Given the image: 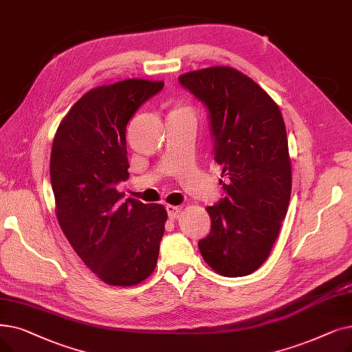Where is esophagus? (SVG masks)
I'll return each instance as SVG.
<instances>
[{"label":"esophagus","instance_id":"obj_1","mask_svg":"<svg viewBox=\"0 0 352 352\" xmlns=\"http://www.w3.org/2000/svg\"><path fill=\"white\" fill-rule=\"evenodd\" d=\"M165 208H166V212H168V217H170V219L178 217V214L181 212V207H178V206L168 204Z\"/></svg>","mask_w":352,"mask_h":352}]
</instances>
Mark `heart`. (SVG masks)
I'll use <instances>...</instances> for the list:
<instances>
[{"instance_id": "1", "label": "heart", "mask_w": 352, "mask_h": 352, "mask_svg": "<svg viewBox=\"0 0 352 352\" xmlns=\"http://www.w3.org/2000/svg\"><path fill=\"white\" fill-rule=\"evenodd\" d=\"M175 113H192L191 112V109L188 108V106H184V104H181V106H178V108H175V111H174Z\"/></svg>"}]
</instances>
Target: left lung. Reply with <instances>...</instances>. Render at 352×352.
<instances>
[{
    "mask_svg": "<svg viewBox=\"0 0 352 352\" xmlns=\"http://www.w3.org/2000/svg\"><path fill=\"white\" fill-rule=\"evenodd\" d=\"M207 108L214 161L226 195L208 207L210 234L198 241L203 258L223 276H246L270 254L286 216L292 168L278 104L249 76L216 66L178 78Z\"/></svg>",
    "mask_w": 352,
    "mask_h": 352,
    "instance_id": "8db88e82",
    "label": "left lung"
}]
</instances>
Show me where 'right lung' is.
Masks as SVG:
<instances>
[{
  "mask_svg": "<svg viewBox=\"0 0 352 352\" xmlns=\"http://www.w3.org/2000/svg\"><path fill=\"white\" fill-rule=\"evenodd\" d=\"M164 82L128 79L89 90L60 122L50 179L60 227L85 265L104 283L138 285L154 272L166 211L124 200L129 177L126 125Z\"/></svg>",
  "mask_w": 352,
  "mask_h": 352,
  "instance_id": "add662e5",
  "label": "right lung"
}]
</instances>
